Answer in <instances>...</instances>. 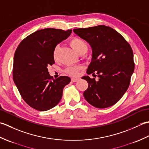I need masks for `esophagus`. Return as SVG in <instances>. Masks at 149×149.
I'll use <instances>...</instances> for the list:
<instances>
[{"instance_id":"obj_1","label":"esophagus","mask_w":149,"mask_h":149,"mask_svg":"<svg viewBox=\"0 0 149 149\" xmlns=\"http://www.w3.org/2000/svg\"><path fill=\"white\" fill-rule=\"evenodd\" d=\"M79 80V78L72 77V78L71 79V81H72V82H74V83H75V82H77V81H78Z\"/></svg>"}]
</instances>
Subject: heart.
Here are the masks:
<instances>
[{
    "label": "heart",
    "instance_id": "heart-1",
    "mask_svg": "<svg viewBox=\"0 0 149 149\" xmlns=\"http://www.w3.org/2000/svg\"><path fill=\"white\" fill-rule=\"evenodd\" d=\"M70 44L72 48L74 49V51L78 54H81L83 52H84L85 50H87V45L85 43L84 41L82 39L78 38H74L70 40ZM57 50H58V47H56L53 51V58L54 59L56 58L57 56ZM79 70V67L78 66H69L68 68H66V72L67 74L72 75H75L77 74Z\"/></svg>",
    "mask_w": 149,
    "mask_h": 149
}]
</instances>
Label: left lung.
<instances>
[{
	"mask_svg": "<svg viewBox=\"0 0 149 149\" xmlns=\"http://www.w3.org/2000/svg\"><path fill=\"white\" fill-rule=\"evenodd\" d=\"M73 31L89 43L92 50L87 74L94 75L95 72L99 77L98 81L88 75L82 77L88 83L84 97L97 108L114 105L128 89L134 72L133 52L130 45L116 31L104 25Z\"/></svg>",
	"mask_w": 149,
	"mask_h": 149,
	"instance_id": "8db88e82",
	"label": "left lung"
}]
</instances>
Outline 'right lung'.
<instances>
[{"instance_id": "obj_1", "label": "right lung", "mask_w": 149, "mask_h": 149, "mask_svg": "<svg viewBox=\"0 0 149 149\" xmlns=\"http://www.w3.org/2000/svg\"><path fill=\"white\" fill-rule=\"evenodd\" d=\"M72 29L46 28L36 31L19 44L14 56L13 77L22 99L40 111L56 106L61 100L63 88L70 82L67 76L56 79L48 72L54 63L53 51L58 44L68 38Z\"/></svg>"}]
</instances>
